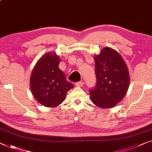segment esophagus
<instances>
[{
	"label": "esophagus",
	"mask_w": 152,
	"mask_h": 152,
	"mask_svg": "<svg viewBox=\"0 0 152 152\" xmlns=\"http://www.w3.org/2000/svg\"><path fill=\"white\" fill-rule=\"evenodd\" d=\"M83 83H84V82H83V81H78V82H76L75 86H78V87H81V86H83Z\"/></svg>",
	"instance_id": "esophagus-1"
}]
</instances>
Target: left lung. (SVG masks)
I'll return each mask as SVG.
<instances>
[{"mask_svg": "<svg viewBox=\"0 0 152 152\" xmlns=\"http://www.w3.org/2000/svg\"><path fill=\"white\" fill-rule=\"evenodd\" d=\"M96 85L90 89L92 103L102 108L119 103L129 87V75L126 64L119 53L105 47L94 56Z\"/></svg>", "mask_w": 152, "mask_h": 152, "instance_id": "obj_1", "label": "left lung"}]
</instances>
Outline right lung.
I'll use <instances>...</instances> for the list:
<instances>
[{"label":"right lung","mask_w":152,"mask_h":152,"mask_svg":"<svg viewBox=\"0 0 152 152\" xmlns=\"http://www.w3.org/2000/svg\"><path fill=\"white\" fill-rule=\"evenodd\" d=\"M60 58L48 53L37 61L30 78V87L34 98L46 107H56L64 100L67 92L74 85L66 79L59 69Z\"/></svg>","instance_id":"obj_1"}]
</instances>
